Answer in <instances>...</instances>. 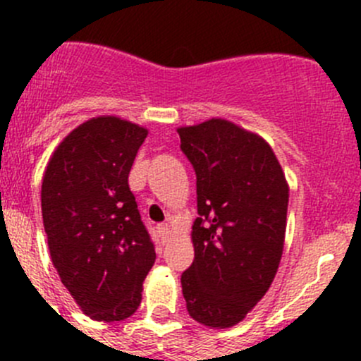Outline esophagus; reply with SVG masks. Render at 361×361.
I'll use <instances>...</instances> for the list:
<instances>
[{
    "mask_svg": "<svg viewBox=\"0 0 361 361\" xmlns=\"http://www.w3.org/2000/svg\"><path fill=\"white\" fill-rule=\"evenodd\" d=\"M157 232H159L160 243H162V245H166V243L169 241V227H167V225H159Z\"/></svg>",
    "mask_w": 361,
    "mask_h": 361,
    "instance_id": "34e87169",
    "label": "esophagus"
}]
</instances>
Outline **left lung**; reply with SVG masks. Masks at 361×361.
Masks as SVG:
<instances>
[{"label":"left lung","mask_w":361,"mask_h":361,"mask_svg":"<svg viewBox=\"0 0 361 361\" xmlns=\"http://www.w3.org/2000/svg\"><path fill=\"white\" fill-rule=\"evenodd\" d=\"M197 176L195 257L181 274L187 311L211 329L241 322L283 255L288 183L265 140L224 118L178 129Z\"/></svg>","instance_id":"1"}]
</instances>
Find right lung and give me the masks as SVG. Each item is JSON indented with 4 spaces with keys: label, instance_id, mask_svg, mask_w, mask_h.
<instances>
[{
    "label": "right lung",
    "instance_id": "right-lung-1",
    "mask_svg": "<svg viewBox=\"0 0 361 361\" xmlns=\"http://www.w3.org/2000/svg\"><path fill=\"white\" fill-rule=\"evenodd\" d=\"M148 130L103 115L73 129L49 160L42 214L61 281L87 316L120 322L141 304L155 248L129 188Z\"/></svg>",
    "mask_w": 361,
    "mask_h": 361
}]
</instances>
